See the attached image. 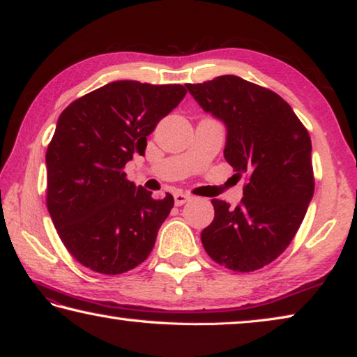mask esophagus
<instances>
[{
    "mask_svg": "<svg viewBox=\"0 0 357 357\" xmlns=\"http://www.w3.org/2000/svg\"><path fill=\"white\" fill-rule=\"evenodd\" d=\"M173 197H174V204H176V206H183L184 203H187L192 198L189 193H183V192H176Z\"/></svg>",
    "mask_w": 357,
    "mask_h": 357,
    "instance_id": "34e87169",
    "label": "esophagus"
}]
</instances>
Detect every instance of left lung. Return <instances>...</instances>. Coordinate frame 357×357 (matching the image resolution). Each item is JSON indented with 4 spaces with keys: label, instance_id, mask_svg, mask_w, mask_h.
Wrapping results in <instances>:
<instances>
[{
    "label": "left lung",
    "instance_id": "obj_1",
    "mask_svg": "<svg viewBox=\"0 0 357 357\" xmlns=\"http://www.w3.org/2000/svg\"><path fill=\"white\" fill-rule=\"evenodd\" d=\"M185 86L225 123L223 155L238 176L247 174L239 206L211 200L214 220L202 231L204 250L236 273L261 269L285 252L313 197L309 132L279 94L241 77Z\"/></svg>",
    "mask_w": 357,
    "mask_h": 357
}]
</instances>
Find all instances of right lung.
Masks as SVG:
<instances>
[{
  "label": "right lung",
  "mask_w": 357,
  "mask_h": 357,
  "mask_svg": "<svg viewBox=\"0 0 357 357\" xmlns=\"http://www.w3.org/2000/svg\"><path fill=\"white\" fill-rule=\"evenodd\" d=\"M185 93L183 84L119 80L59 114L45 154L47 208L66 249L94 273H128L153 250L174 200H155L123 168L144 154L146 137Z\"/></svg>",
  "instance_id": "1"
}]
</instances>
